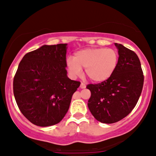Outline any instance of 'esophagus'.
<instances>
[{"label":"esophagus","instance_id":"34e87169","mask_svg":"<svg viewBox=\"0 0 156 156\" xmlns=\"http://www.w3.org/2000/svg\"><path fill=\"white\" fill-rule=\"evenodd\" d=\"M80 87H81V88H82V89L85 88V87H86L85 84H84V83L81 82V85H80Z\"/></svg>","mask_w":156,"mask_h":156}]
</instances>
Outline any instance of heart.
I'll use <instances>...</instances> for the list:
<instances>
[{"instance_id": "heart-1", "label": "heart", "mask_w": 156, "mask_h": 156, "mask_svg": "<svg viewBox=\"0 0 156 156\" xmlns=\"http://www.w3.org/2000/svg\"><path fill=\"white\" fill-rule=\"evenodd\" d=\"M118 62L119 54L116 49L87 48L75 52L73 58H68L66 67L71 76H78L81 69H84V73L90 81L101 83L113 75Z\"/></svg>"}]
</instances>
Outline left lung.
I'll return each instance as SVG.
<instances>
[{
  "label": "left lung",
  "instance_id": "1",
  "mask_svg": "<svg viewBox=\"0 0 156 156\" xmlns=\"http://www.w3.org/2000/svg\"><path fill=\"white\" fill-rule=\"evenodd\" d=\"M119 62L113 75L104 82L90 84L87 106L103 123H113L126 117L135 107L142 93L144 76L139 57L133 51L115 43Z\"/></svg>",
  "mask_w": 156,
  "mask_h": 156
}]
</instances>
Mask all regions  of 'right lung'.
Returning <instances> with one entry per match:
<instances>
[{
	"mask_svg": "<svg viewBox=\"0 0 156 156\" xmlns=\"http://www.w3.org/2000/svg\"><path fill=\"white\" fill-rule=\"evenodd\" d=\"M67 44L41 46L26 54L13 78V94L26 118L39 126L59 123L81 82L67 76Z\"/></svg>",
	"mask_w": 156,
	"mask_h": 156,
	"instance_id": "add662e5",
	"label": "right lung"
}]
</instances>
